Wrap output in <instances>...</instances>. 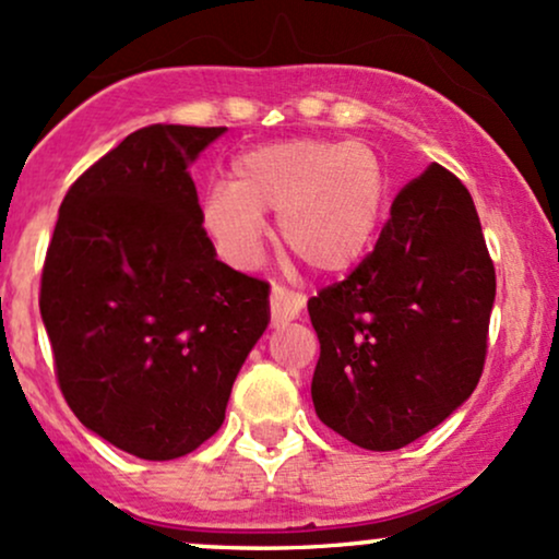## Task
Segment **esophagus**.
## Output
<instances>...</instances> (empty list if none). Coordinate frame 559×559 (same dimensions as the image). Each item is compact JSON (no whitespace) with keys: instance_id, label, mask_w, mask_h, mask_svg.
<instances>
[{"instance_id":"1","label":"esophagus","mask_w":559,"mask_h":559,"mask_svg":"<svg viewBox=\"0 0 559 559\" xmlns=\"http://www.w3.org/2000/svg\"><path fill=\"white\" fill-rule=\"evenodd\" d=\"M305 307V297L301 294L288 292L284 286H273L271 292V312H273V325L288 323L294 320Z\"/></svg>"}]
</instances>
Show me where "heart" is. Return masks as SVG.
<instances>
[{
    "instance_id": "heart-1",
    "label": "heart",
    "mask_w": 559,
    "mask_h": 559,
    "mask_svg": "<svg viewBox=\"0 0 559 559\" xmlns=\"http://www.w3.org/2000/svg\"><path fill=\"white\" fill-rule=\"evenodd\" d=\"M234 183L210 186L199 226L228 265L260 262L265 221L278 210L284 249L316 273L336 275L362 260L383 213L386 178L376 152L357 141L284 139L241 152Z\"/></svg>"
}]
</instances>
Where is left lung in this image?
Listing matches in <instances>:
<instances>
[{
	"mask_svg": "<svg viewBox=\"0 0 559 559\" xmlns=\"http://www.w3.org/2000/svg\"><path fill=\"white\" fill-rule=\"evenodd\" d=\"M493 294L471 191L428 165L396 194L373 252L307 301L318 418L373 452L431 431L478 386Z\"/></svg>",
	"mask_w": 559,
	"mask_h": 559,
	"instance_id": "1",
	"label": "left lung"
}]
</instances>
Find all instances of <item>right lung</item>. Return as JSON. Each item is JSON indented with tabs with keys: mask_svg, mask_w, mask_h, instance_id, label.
Here are the masks:
<instances>
[{
	"mask_svg": "<svg viewBox=\"0 0 559 559\" xmlns=\"http://www.w3.org/2000/svg\"><path fill=\"white\" fill-rule=\"evenodd\" d=\"M226 128L146 126L68 189L41 271L44 329L83 426L141 460L194 452L226 418L271 320L265 281L217 260L189 165Z\"/></svg>",
	"mask_w": 559,
	"mask_h": 559,
	"instance_id": "1",
	"label": "right lung"
}]
</instances>
